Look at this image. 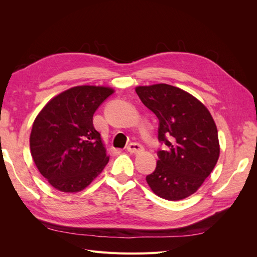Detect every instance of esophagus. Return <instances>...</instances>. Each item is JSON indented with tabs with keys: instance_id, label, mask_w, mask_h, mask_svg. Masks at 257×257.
<instances>
[{
	"instance_id": "1",
	"label": "esophagus",
	"mask_w": 257,
	"mask_h": 257,
	"mask_svg": "<svg viewBox=\"0 0 257 257\" xmlns=\"http://www.w3.org/2000/svg\"><path fill=\"white\" fill-rule=\"evenodd\" d=\"M127 151L130 153H134V154H138L144 151V147L142 145L139 144H136V143H132L128 145L127 147Z\"/></svg>"
}]
</instances>
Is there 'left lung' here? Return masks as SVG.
I'll return each mask as SVG.
<instances>
[{
	"label": "left lung",
	"mask_w": 257,
	"mask_h": 257,
	"mask_svg": "<svg viewBox=\"0 0 257 257\" xmlns=\"http://www.w3.org/2000/svg\"><path fill=\"white\" fill-rule=\"evenodd\" d=\"M135 91L158 116L159 141L167 146L159 151L157 168L146 177L148 185L167 200L189 197L211 174L220 157L211 113L195 96L174 85H139Z\"/></svg>",
	"instance_id": "1"
}]
</instances>
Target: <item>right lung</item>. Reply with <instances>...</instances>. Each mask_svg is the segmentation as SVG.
Returning <instances> with one entry per match:
<instances>
[{
    "instance_id": "right-lung-1",
    "label": "right lung",
    "mask_w": 257,
    "mask_h": 257,
    "mask_svg": "<svg viewBox=\"0 0 257 257\" xmlns=\"http://www.w3.org/2000/svg\"><path fill=\"white\" fill-rule=\"evenodd\" d=\"M113 92L104 85H77L51 98L36 115L30 135L31 155L56 190L82 191L109 161L93 125V114Z\"/></svg>"
}]
</instances>
